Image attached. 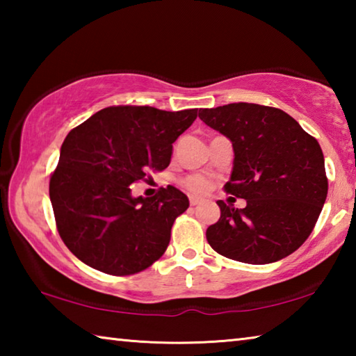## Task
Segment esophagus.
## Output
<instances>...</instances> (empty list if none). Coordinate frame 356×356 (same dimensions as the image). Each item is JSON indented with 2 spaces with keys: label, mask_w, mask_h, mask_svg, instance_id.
I'll return each instance as SVG.
<instances>
[{
  "label": "esophagus",
  "mask_w": 356,
  "mask_h": 356,
  "mask_svg": "<svg viewBox=\"0 0 356 356\" xmlns=\"http://www.w3.org/2000/svg\"><path fill=\"white\" fill-rule=\"evenodd\" d=\"M188 200H190V206H197V204H201V200L196 196H190Z\"/></svg>",
  "instance_id": "1"
}]
</instances>
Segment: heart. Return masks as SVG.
Masks as SVG:
<instances>
[{"label":"heart","instance_id":"obj_1","mask_svg":"<svg viewBox=\"0 0 356 356\" xmlns=\"http://www.w3.org/2000/svg\"><path fill=\"white\" fill-rule=\"evenodd\" d=\"M182 185L193 195H206V193L212 188V184L207 177L201 176V174H190L182 180Z\"/></svg>","mask_w":356,"mask_h":356}]
</instances>
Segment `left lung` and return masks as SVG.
Listing matches in <instances>:
<instances>
[{"label":"left lung","instance_id":"8db88e82","mask_svg":"<svg viewBox=\"0 0 356 356\" xmlns=\"http://www.w3.org/2000/svg\"><path fill=\"white\" fill-rule=\"evenodd\" d=\"M209 127L232 141L234 168L225 191L245 209L218 201L221 215L207 227L209 245L232 261L270 264L298 250L327 200L321 144L280 108L229 104L200 110Z\"/></svg>","mask_w":356,"mask_h":356}]
</instances>
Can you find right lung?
<instances>
[{
	"instance_id": "right-lung-1",
	"label": "right lung",
	"mask_w": 356,
	"mask_h": 356,
	"mask_svg": "<svg viewBox=\"0 0 356 356\" xmlns=\"http://www.w3.org/2000/svg\"><path fill=\"white\" fill-rule=\"evenodd\" d=\"M197 118V108L108 106L69 131L50 200L65 246L89 267L113 276L140 273L163 256L171 227L188 209L176 186L134 197L131 185L163 171L172 143Z\"/></svg>"
}]
</instances>
